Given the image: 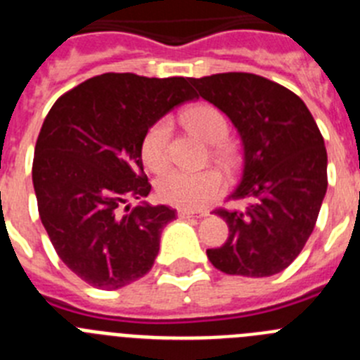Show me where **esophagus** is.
<instances>
[{"label": "esophagus", "instance_id": "1", "mask_svg": "<svg viewBox=\"0 0 360 360\" xmlns=\"http://www.w3.org/2000/svg\"><path fill=\"white\" fill-rule=\"evenodd\" d=\"M202 216H207V212H195L189 211V209H178V218H202Z\"/></svg>", "mask_w": 360, "mask_h": 360}]
</instances>
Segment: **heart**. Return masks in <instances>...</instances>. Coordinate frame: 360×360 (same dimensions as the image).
Instances as JSON below:
<instances>
[{
	"mask_svg": "<svg viewBox=\"0 0 360 360\" xmlns=\"http://www.w3.org/2000/svg\"><path fill=\"white\" fill-rule=\"evenodd\" d=\"M184 124L193 133L211 144L212 155L221 164H231L234 149L229 144V120L221 110L212 104H198L182 115ZM171 122L158 119L146 129L141 142V157L146 167L155 173L167 165V146H169ZM224 189V178L216 169H203L198 173L187 171H167L157 180V198L174 207L198 209L207 207Z\"/></svg>",
	"mask_w": 360,
	"mask_h": 360,
	"instance_id": "obj_1",
	"label": "heart"
}]
</instances>
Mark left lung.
I'll use <instances>...</instances> for the list:
<instances>
[{
    "label": "left lung",
    "instance_id": "1",
    "mask_svg": "<svg viewBox=\"0 0 360 360\" xmlns=\"http://www.w3.org/2000/svg\"><path fill=\"white\" fill-rule=\"evenodd\" d=\"M189 81L232 120L243 142L241 182L229 200L247 205L216 209L229 238L207 249L209 262L232 276L278 274L303 250L326 195L323 135L294 91L262 75L229 72Z\"/></svg>",
    "mask_w": 360,
    "mask_h": 360
}]
</instances>
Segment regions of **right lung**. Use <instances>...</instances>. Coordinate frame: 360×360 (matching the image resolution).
Masks as SVG:
<instances>
[{"mask_svg":"<svg viewBox=\"0 0 360 360\" xmlns=\"http://www.w3.org/2000/svg\"><path fill=\"white\" fill-rule=\"evenodd\" d=\"M198 98L187 77L103 73L57 98L36 142L32 182L57 256L82 281L117 290L151 270L174 209L149 195L141 142L178 104Z\"/></svg>","mask_w":360,"mask_h":360,"instance_id":"obj_1","label":"right lung"}]
</instances>
